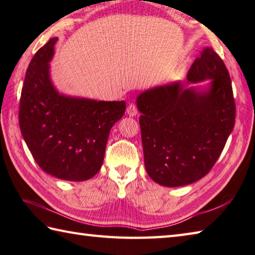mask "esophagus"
I'll return each mask as SVG.
<instances>
[{"label": "esophagus", "instance_id": "esophagus-1", "mask_svg": "<svg viewBox=\"0 0 255 255\" xmlns=\"http://www.w3.org/2000/svg\"><path fill=\"white\" fill-rule=\"evenodd\" d=\"M127 113H128V115H129V117H135V115H137L138 111H137L136 105L134 104V103H129V104L128 105Z\"/></svg>", "mask_w": 255, "mask_h": 255}]
</instances>
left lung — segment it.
<instances>
[{"label":"left lung","instance_id":"8db88e82","mask_svg":"<svg viewBox=\"0 0 255 255\" xmlns=\"http://www.w3.org/2000/svg\"><path fill=\"white\" fill-rule=\"evenodd\" d=\"M186 79L148 89L136 99L145 170L167 187L191 184L208 174L235 122L231 79L212 47L201 52ZM204 80L206 87L189 85Z\"/></svg>","mask_w":255,"mask_h":255}]
</instances>
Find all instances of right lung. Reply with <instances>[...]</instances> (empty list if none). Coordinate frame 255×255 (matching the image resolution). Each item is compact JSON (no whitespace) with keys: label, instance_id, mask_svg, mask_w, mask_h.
<instances>
[{"label":"right lung","instance_id":"add662e5","mask_svg":"<svg viewBox=\"0 0 255 255\" xmlns=\"http://www.w3.org/2000/svg\"><path fill=\"white\" fill-rule=\"evenodd\" d=\"M57 37L38 50L22 88L18 123L35 162L65 181L93 177L104 160L110 129L126 112L124 101H97L60 93L51 81L50 62Z\"/></svg>","mask_w":255,"mask_h":255}]
</instances>
